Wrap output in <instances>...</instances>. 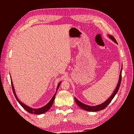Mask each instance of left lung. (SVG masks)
I'll use <instances>...</instances> for the list:
<instances>
[{
    "mask_svg": "<svg viewBox=\"0 0 134 134\" xmlns=\"http://www.w3.org/2000/svg\"><path fill=\"white\" fill-rule=\"evenodd\" d=\"M109 37L110 39H112L113 41L115 42L116 44H118V42H117V41H116L115 38L113 37L112 36L109 35ZM121 71H122V67H121V70L120 74V76H119V80L118 82V83L117 86H116V89L114 91V92L113 93V94L111 95L110 97L108 98L106 101H105L104 103H102L100 105H97V106H89V105H87L86 104H83L82 102H80L79 100H78V99L76 98H75V100L76 103L77 104L78 106L80 108H81L82 109H84L85 110H87V111H90V112H96V111L101 110L105 109V108H106L108 105H109V104L111 102V101L112 100V99L114 98V97L116 94V93H117L118 92L119 87H120V86L121 81Z\"/></svg>",
    "mask_w": 134,
    "mask_h": 134,
    "instance_id": "obj_1",
    "label": "left lung"
}]
</instances>
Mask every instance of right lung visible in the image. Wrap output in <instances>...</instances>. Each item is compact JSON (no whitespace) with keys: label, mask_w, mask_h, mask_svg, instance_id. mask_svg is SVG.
I'll list each match as a JSON object with an SVG mask.
<instances>
[{"label":"right lung","mask_w":134,"mask_h":134,"mask_svg":"<svg viewBox=\"0 0 134 134\" xmlns=\"http://www.w3.org/2000/svg\"><path fill=\"white\" fill-rule=\"evenodd\" d=\"M60 83H61V82H60V83L58 84V87H57V90H58V88H59V86H60ZM11 85H12V89H13V91L14 94V96H15L16 99H17V101H18V102L20 104V105H21V106H22V107H23L25 110H26V111H27V112H29V113H32V114L40 115V114H42V113H45V112H47V111L50 109V108L51 107V106H52L53 103V101H54V99H55V96H56V93L55 94V95L53 96V97L52 98V99H51V100L49 102H48V103L46 105H45V106L43 107L42 108H39V109H33V108L27 106L26 105H25V104H24V103H22V102H21V101H20L19 100L18 98H17V97H16V96L15 90H14L12 81H11Z\"/></svg>","instance_id":"1"}]
</instances>
